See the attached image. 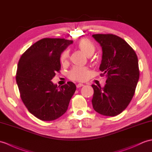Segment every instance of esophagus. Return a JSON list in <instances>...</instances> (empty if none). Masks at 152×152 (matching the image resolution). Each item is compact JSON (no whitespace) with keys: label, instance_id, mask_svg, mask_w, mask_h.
I'll return each mask as SVG.
<instances>
[{"label":"esophagus","instance_id":"esophagus-1","mask_svg":"<svg viewBox=\"0 0 152 152\" xmlns=\"http://www.w3.org/2000/svg\"><path fill=\"white\" fill-rule=\"evenodd\" d=\"M83 86H84V85L82 84V83H78V84L76 85V87H77V88H80V87H83Z\"/></svg>","mask_w":152,"mask_h":152}]
</instances>
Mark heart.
Instances as JSON below:
<instances>
[{
	"mask_svg": "<svg viewBox=\"0 0 152 152\" xmlns=\"http://www.w3.org/2000/svg\"><path fill=\"white\" fill-rule=\"evenodd\" d=\"M81 50L87 56H91L94 54L95 51V47L93 43L87 39H82L77 44ZM69 58V52L68 50H65L63 52L61 56H60V61L61 63L65 64L68 61ZM89 70L87 67L83 66H76L70 70L69 72V77L72 80L83 82L86 80L89 76Z\"/></svg>",
	"mask_w": 152,
	"mask_h": 152,
	"instance_id": "obj_1",
	"label": "heart"
}]
</instances>
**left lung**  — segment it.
Listing matches in <instances>:
<instances>
[{
    "mask_svg": "<svg viewBox=\"0 0 152 152\" xmlns=\"http://www.w3.org/2000/svg\"><path fill=\"white\" fill-rule=\"evenodd\" d=\"M102 48L100 76L107 77L104 87L92 85L94 109L115 116L126 109L135 94L139 78L138 58L127 42L116 35L94 34Z\"/></svg>",
    "mask_w": 152,
    "mask_h": 152,
    "instance_id": "left-lung-1",
    "label": "left lung"
}]
</instances>
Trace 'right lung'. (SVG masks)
<instances>
[{"instance_id": "obj_1", "label": "right lung", "mask_w": 152, "mask_h": 152, "mask_svg": "<svg viewBox=\"0 0 152 152\" xmlns=\"http://www.w3.org/2000/svg\"><path fill=\"white\" fill-rule=\"evenodd\" d=\"M72 41L43 38L21 56L16 82L21 100L30 113L43 121L59 118L66 111L76 87L68 82L58 87L51 80L61 69L60 56Z\"/></svg>"}]
</instances>
